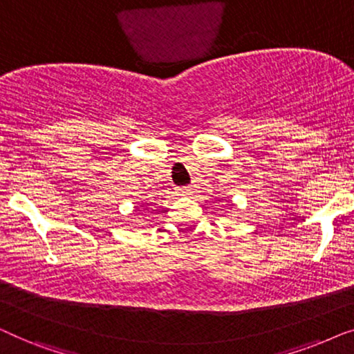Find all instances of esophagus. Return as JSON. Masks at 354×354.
I'll return each instance as SVG.
<instances>
[{
    "label": "esophagus",
    "mask_w": 354,
    "mask_h": 354,
    "mask_svg": "<svg viewBox=\"0 0 354 354\" xmlns=\"http://www.w3.org/2000/svg\"><path fill=\"white\" fill-rule=\"evenodd\" d=\"M193 188H195L193 185H185V187L180 188V193H182V195H192Z\"/></svg>",
    "instance_id": "obj_1"
}]
</instances>
